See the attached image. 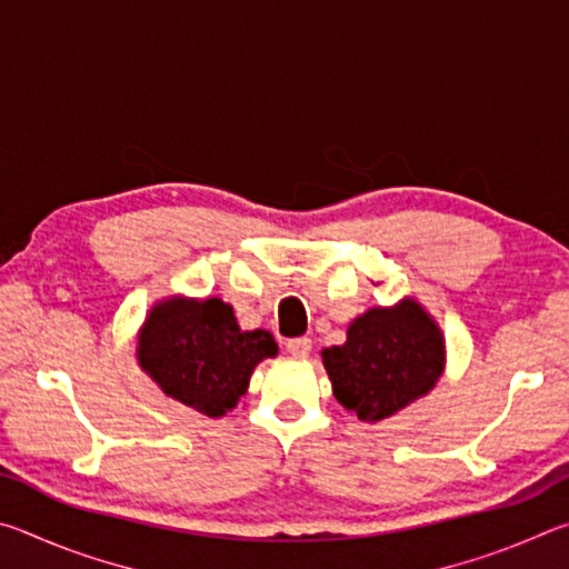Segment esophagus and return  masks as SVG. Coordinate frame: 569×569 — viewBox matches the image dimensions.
<instances>
[{"label":"esophagus","instance_id":"obj_1","mask_svg":"<svg viewBox=\"0 0 569 569\" xmlns=\"http://www.w3.org/2000/svg\"><path fill=\"white\" fill-rule=\"evenodd\" d=\"M286 351L296 356V359H306L308 353H311V339H306V336H301V339H291L286 341Z\"/></svg>","mask_w":569,"mask_h":569}]
</instances>
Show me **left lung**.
<instances>
[{
	"instance_id": "1",
	"label": "left lung",
	"mask_w": 569,
	"mask_h": 569,
	"mask_svg": "<svg viewBox=\"0 0 569 569\" xmlns=\"http://www.w3.org/2000/svg\"><path fill=\"white\" fill-rule=\"evenodd\" d=\"M321 359L336 401L361 421L377 423L437 387L447 341L435 316L407 296L356 316L346 341L323 349Z\"/></svg>"
}]
</instances>
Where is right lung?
Returning <instances> with one entry per match:
<instances>
[{
	"label": "right lung",
	"instance_id": "add662e5",
	"mask_svg": "<svg viewBox=\"0 0 569 569\" xmlns=\"http://www.w3.org/2000/svg\"><path fill=\"white\" fill-rule=\"evenodd\" d=\"M273 356V336L240 329L233 306L220 298H160L134 343L138 366L160 391L210 419L236 409L256 366Z\"/></svg>",
	"mask_w": 569,
	"mask_h": 569
}]
</instances>
